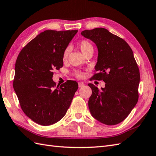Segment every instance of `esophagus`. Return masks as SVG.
<instances>
[{"label":"esophagus","mask_w":156,"mask_h":156,"mask_svg":"<svg viewBox=\"0 0 156 156\" xmlns=\"http://www.w3.org/2000/svg\"><path fill=\"white\" fill-rule=\"evenodd\" d=\"M83 86H84V83L83 82H78V87H82Z\"/></svg>","instance_id":"esophagus-1"}]
</instances>
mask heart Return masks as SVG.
<instances>
[{"mask_svg":"<svg viewBox=\"0 0 156 156\" xmlns=\"http://www.w3.org/2000/svg\"><path fill=\"white\" fill-rule=\"evenodd\" d=\"M78 46L80 50L81 51V52L83 55H85L86 53H87V52L91 50H93V46L91 45V44L88 41H86V40H82V41H81L78 44ZM69 53L70 48H66L65 50L64 51L62 55V58L64 60H65L68 57ZM74 75L78 78H82L83 76V73L80 71H76L74 73Z\"/></svg>","mask_w":156,"mask_h":156,"instance_id":"heart-1","label":"heart"}]
</instances>
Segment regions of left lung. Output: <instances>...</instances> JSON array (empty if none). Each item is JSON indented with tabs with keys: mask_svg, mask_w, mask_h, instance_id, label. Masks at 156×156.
Listing matches in <instances>:
<instances>
[{
	"mask_svg": "<svg viewBox=\"0 0 156 156\" xmlns=\"http://www.w3.org/2000/svg\"><path fill=\"white\" fill-rule=\"evenodd\" d=\"M97 46L98 62L93 78L105 83L99 90L92 83L88 86L92 94L88 101L91 115L107 125L124 121L136 105L138 99L140 72L133 52L125 40L98 27L81 32Z\"/></svg>",
	"mask_w": 156,
	"mask_h": 156,
	"instance_id": "1",
	"label": "left lung"
}]
</instances>
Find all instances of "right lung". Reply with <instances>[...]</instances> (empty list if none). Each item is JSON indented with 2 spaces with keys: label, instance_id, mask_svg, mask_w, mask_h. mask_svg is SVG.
Returning a JSON list of instances; mask_svg holds the SVG:
<instances>
[{
  "label": "right lung",
  "instance_id": "right-lung-1",
  "mask_svg": "<svg viewBox=\"0 0 156 156\" xmlns=\"http://www.w3.org/2000/svg\"><path fill=\"white\" fill-rule=\"evenodd\" d=\"M78 30H45L23 48L15 65L14 90L21 108L33 121L49 126L65 116L78 85L55 86L53 70L63 66L64 51Z\"/></svg>",
  "mask_w": 156,
  "mask_h": 156
}]
</instances>
